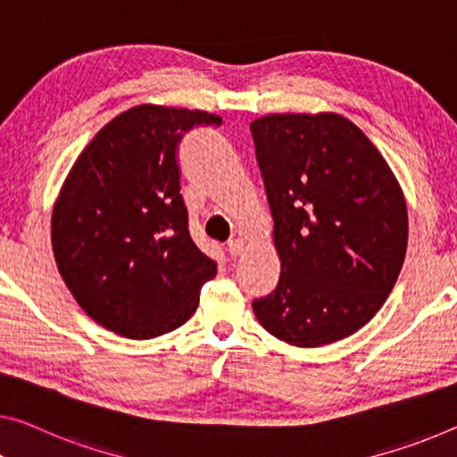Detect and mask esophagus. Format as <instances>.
I'll use <instances>...</instances> for the list:
<instances>
[{
  "label": "esophagus",
  "mask_w": 457,
  "mask_h": 457,
  "mask_svg": "<svg viewBox=\"0 0 457 457\" xmlns=\"http://www.w3.org/2000/svg\"><path fill=\"white\" fill-rule=\"evenodd\" d=\"M243 249H245V241H243L241 237L230 238V241H228V251H230V255H241Z\"/></svg>",
  "instance_id": "34e87169"
}]
</instances>
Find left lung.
Returning a JSON list of instances; mask_svg holds the SVG:
<instances>
[{
	"mask_svg": "<svg viewBox=\"0 0 457 457\" xmlns=\"http://www.w3.org/2000/svg\"><path fill=\"white\" fill-rule=\"evenodd\" d=\"M282 262L276 290L253 300L265 331L320 347L360 331L403 270L409 214L371 140L335 112L251 122Z\"/></svg>",
	"mask_w": 457,
	"mask_h": 457,
	"instance_id": "8db88e82",
	"label": "left lung"
}]
</instances>
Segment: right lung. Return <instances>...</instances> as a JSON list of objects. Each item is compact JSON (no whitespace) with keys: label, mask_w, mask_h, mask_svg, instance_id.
<instances>
[{"label":"right lung","mask_w":457,"mask_h":457,"mask_svg":"<svg viewBox=\"0 0 457 457\" xmlns=\"http://www.w3.org/2000/svg\"><path fill=\"white\" fill-rule=\"evenodd\" d=\"M202 110L140 104L110 120L69 171L51 219L54 262L97 325L153 339L184 325L216 263L192 241L178 145Z\"/></svg>","instance_id":"add662e5"}]
</instances>
